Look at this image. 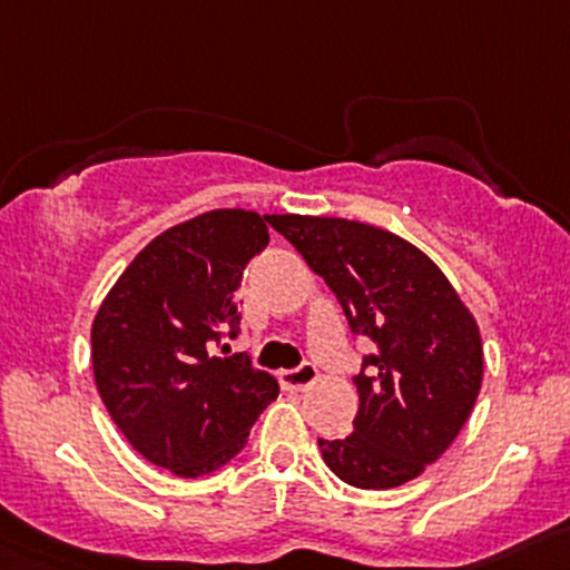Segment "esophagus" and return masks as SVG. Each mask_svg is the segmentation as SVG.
Returning <instances> with one entry per match:
<instances>
[{
    "label": "esophagus",
    "instance_id": "esophagus-1",
    "mask_svg": "<svg viewBox=\"0 0 570 570\" xmlns=\"http://www.w3.org/2000/svg\"><path fill=\"white\" fill-rule=\"evenodd\" d=\"M317 377H320L317 366H312V364H301L297 370L281 372V383H284L286 389H292V392H301V389L312 386Z\"/></svg>",
    "mask_w": 570,
    "mask_h": 570
}]
</instances>
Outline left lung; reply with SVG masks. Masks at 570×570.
<instances>
[{
	"label": "left lung",
	"instance_id": "1",
	"mask_svg": "<svg viewBox=\"0 0 570 570\" xmlns=\"http://www.w3.org/2000/svg\"><path fill=\"white\" fill-rule=\"evenodd\" d=\"M342 303L364 355L358 416L344 439H320L327 469L355 488H396L458 439L482 383L480 327L455 286L416 245L342 217L267 215Z\"/></svg>",
	"mask_w": 570,
	"mask_h": 570
}]
</instances>
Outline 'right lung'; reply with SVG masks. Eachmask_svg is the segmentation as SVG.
I'll list each match as a JSON object with an SVG mask.
<instances>
[{"label":"right lung","mask_w":570,"mask_h":570,"mask_svg":"<svg viewBox=\"0 0 570 570\" xmlns=\"http://www.w3.org/2000/svg\"><path fill=\"white\" fill-rule=\"evenodd\" d=\"M264 217L215 209L168 228L124 269L94 320V377L109 416L146 461L204 476L248 444L278 381L217 358L237 336L245 264L267 248Z\"/></svg>","instance_id":"add662e5"}]
</instances>
